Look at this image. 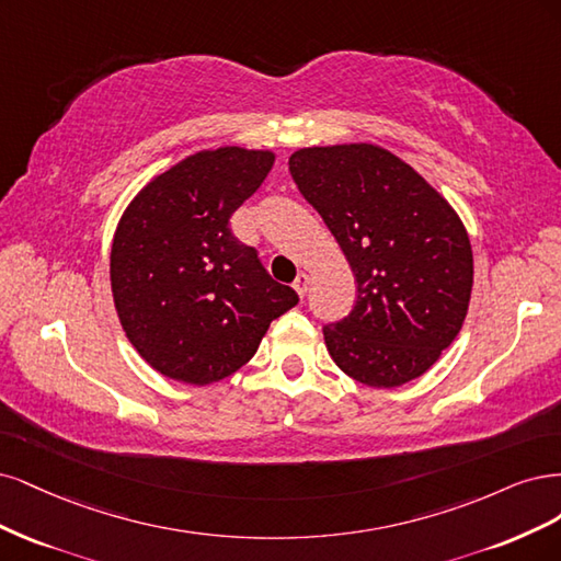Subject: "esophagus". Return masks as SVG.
Here are the masks:
<instances>
[{"mask_svg": "<svg viewBox=\"0 0 561 561\" xmlns=\"http://www.w3.org/2000/svg\"><path fill=\"white\" fill-rule=\"evenodd\" d=\"M307 286H310V277H307L305 273H300V275L296 277V282H294V288H296V294H298L300 298L307 294Z\"/></svg>", "mask_w": 561, "mask_h": 561, "instance_id": "34e87169", "label": "esophagus"}]
</instances>
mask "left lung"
<instances>
[{"label": "left lung", "mask_w": 561, "mask_h": 561, "mask_svg": "<svg viewBox=\"0 0 561 561\" xmlns=\"http://www.w3.org/2000/svg\"><path fill=\"white\" fill-rule=\"evenodd\" d=\"M288 170L358 288L354 310L323 327L335 366L377 389L417 379L459 335L471 302L473 251L459 214L375 144L300 149Z\"/></svg>", "instance_id": "left-lung-1"}]
</instances>
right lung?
<instances>
[{"label": "right lung", "instance_id": "right-lung-1", "mask_svg": "<svg viewBox=\"0 0 561 561\" xmlns=\"http://www.w3.org/2000/svg\"><path fill=\"white\" fill-rule=\"evenodd\" d=\"M273 162V151H197L151 179L123 211L110 263L114 305L133 347L160 375L219 382L298 302L228 226Z\"/></svg>", "mask_w": 561, "mask_h": 561}]
</instances>
